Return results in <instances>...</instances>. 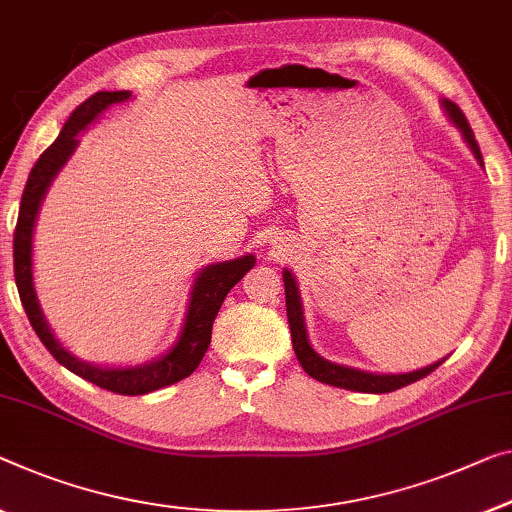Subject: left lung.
<instances>
[{"label":"left lung","instance_id":"obj_1","mask_svg":"<svg viewBox=\"0 0 512 512\" xmlns=\"http://www.w3.org/2000/svg\"><path fill=\"white\" fill-rule=\"evenodd\" d=\"M446 112L451 114V119L455 121V126L460 128L464 140L474 151V156L483 163V156H480V147L474 137V131H471L467 117L464 112L457 108L455 103L444 101ZM282 280H285V301H287V319H289V329H292V345H294V354L299 358L301 368L308 372L312 379L322 381V384L329 386H338V388H347V391H358V393H391L398 391V388L414 384V381L423 379L439 368L441 363H432L423 370L416 372H407V375H372V372H363V370H354V368H345V365L324 361L322 356L315 354V349L310 347L308 335H305V326H303V310H301V301H299V287H296L294 276L289 271L282 273Z\"/></svg>","mask_w":512,"mask_h":512}]
</instances>
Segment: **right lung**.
I'll list each match as a JSON object with an SVG mask.
<instances>
[{"instance_id": "right-lung-1", "label": "right lung", "mask_w": 512, "mask_h": 512, "mask_svg": "<svg viewBox=\"0 0 512 512\" xmlns=\"http://www.w3.org/2000/svg\"><path fill=\"white\" fill-rule=\"evenodd\" d=\"M131 96L128 91H98V94L89 96L85 103H80L73 110L71 117L61 128V133L48 149L43 151L41 158L29 172L27 186L22 190L20 200V213L18 225H15L13 234V271H15V285H18V294L25 308L29 324L36 331L38 338L45 345V349L57 358V363L64 365L75 375L91 381V384L105 388V391L119 393V395H144L158 388L177 384V381L190 377L200 365L202 356L207 354L211 342V326L216 319L220 305H223L225 296L230 289L239 282L246 271L255 266L253 255H243L241 259H232V262L211 264L204 269L195 280L193 294H190V305L186 324L179 335L177 345L163 358L140 365V368H98V365L82 363L73 354H68L59 340L52 335L48 322H45L41 308H38L34 282H32V232L34 220L41 200L48 190L50 181L61 170L68 156L73 154L75 144H78V135L82 128H87L101 110L108 108L112 103H121Z\"/></svg>"}]
</instances>
